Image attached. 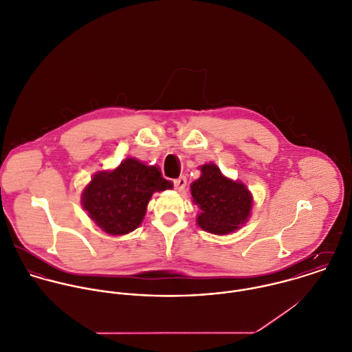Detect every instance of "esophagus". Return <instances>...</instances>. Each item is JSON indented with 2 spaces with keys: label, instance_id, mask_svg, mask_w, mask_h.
<instances>
[{
  "label": "esophagus",
  "instance_id": "esophagus-1",
  "mask_svg": "<svg viewBox=\"0 0 352 352\" xmlns=\"http://www.w3.org/2000/svg\"><path fill=\"white\" fill-rule=\"evenodd\" d=\"M173 184H175V188H176L177 191H183L184 187H186V184H187L186 176H180L179 179H176V180L173 182Z\"/></svg>",
  "mask_w": 352,
  "mask_h": 352
}]
</instances>
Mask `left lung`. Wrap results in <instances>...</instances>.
<instances>
[{
  "label": "left lung",
  "mask_w": 352,
  "mask_h": 352,
  "mask_svg": "<svg viewBox=\"0 0 352 352\" xmlns=\"http://www.w3.org/2000/svg\"><path fill=\"white\" fill-rule=\"evenodd\" d=\"M201 177L191 184L194 204L201 209L198 226L212 234H226L243 226L252 206V197L244 184L221 175L213 164L201 168Z\"/></svg>",
  "instance_id": "left-lung-1"
}]
</instances>
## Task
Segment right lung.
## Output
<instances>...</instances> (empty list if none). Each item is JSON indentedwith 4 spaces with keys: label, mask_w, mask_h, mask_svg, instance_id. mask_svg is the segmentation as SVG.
Masks as SVG:
<instances>
[{
    "label": "right lung",
    "mask_w": 352,
    "mask_h": 352,
    "mask_svg": "<svg viewBox=\"0 0 352 352\" xmlns=\"http://www.w3.org/2000/svg\"><path fill=\"white\" fill-rule=\"evenodd\" d=\"M168 188L172 183L155 166L126 158L118 169L93 177L83 191L82 204L107 234H125L140 226L153 192Z\"/></svg>",
    "instance_id": "right-lung-1"
}]
</instances>
